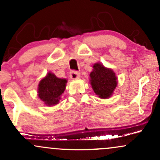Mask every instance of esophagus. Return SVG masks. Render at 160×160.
<instances>
[{
  "instance_id": "obj_1",
  "label": "esophagus",
  "mask_w": 160,
  "mask_h": 160,
  "mask_svg": "<svg viewBox=\"0 0 160 160\" xmlns=\"http://www.w3.org/2000/svg\"><path fill=\"white\" fill-rule=\"evenodd\" d=\"M70 77H71V78L73 79V80H75V79L80 78V74L79 71H71V73H70Z\"/></svg>"
}]
</instances>
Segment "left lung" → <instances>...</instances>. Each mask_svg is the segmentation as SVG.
Here are the masks:
<instances>
[{"label":"left lung","mask_w":160,"mask_h":160,"mask_svg":"<svg viewBox=\"0 0 160 160\" xmlns=\"http://www.w3.org/2000/svg\"><path fill=\"white\" fill-rule=\"evenodd\" d=\"M90 78L93 90L101 98H109L117 87V81L115 73L99 63L93 65Z\"/></svg>","instance_id":"1"}]
</instances>
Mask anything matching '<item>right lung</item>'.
I'll list each match as a JSON object with an SVG mask.
<instances>
[{"label":"right lung","instance_id":"add662e5","mask_svg":"<svg viewBox=\"0 0 160 160\" xmlns=\"http://www.w3.org/2000/svg\"><path fill=\"white\" fill-rule=\"evenodd\" d=\"M66 82L65 79L58 78L55 74L49 73L46 78L40 81L38 96L47 105H56L65 91Z\"/></svg>","mask_w":160,"mask_h":160}]
</instances>
